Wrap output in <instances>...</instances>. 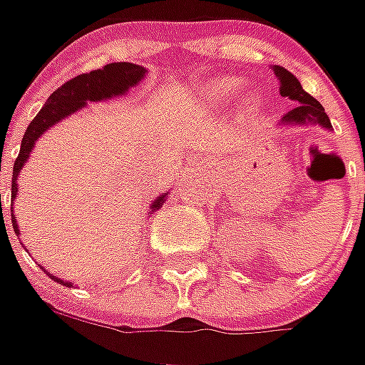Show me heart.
Returning <instances> with one entry per match:
<instances>
[{
	"label": "heart",
	"instance_id": "1",
	"mask_svg": "<svg viewBox=\"0 0 365 365\" xmlns=\"http://www.w3.org/2000/svg\"><path fill=\"white\" fill-rule=\"evenodd\" d=\"M228 93H230V95H234V93H236V86H228Z\"/></svg>",
	"mask_w": 365,
	"mask_h": 365
}]
</instances>
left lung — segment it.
Listing matches in <instances>:
<instances>
[{
	"instance_id": "left-lung-1",
	"label": "left lung",
	"mask_w": 365,
	"mask_h": 365,
	"mask_svg": "<svg viewBox=\"0 0 365 365\" xmlns=\"http://www.w3.org/2000/svg\"><path fill=\"white\" fill-rule=\"evenodd\" d=\"M274 74L279 78V93L281 96H289L291 101H299V107L293 110H289L283 117L284 123H319L323 127H331V120L327 117L325 108L321 107V103L317 98L309 95L303 91L301 82L297 81L295 74H291L289 70L283 66H274Z\"/></svg>"
}]
</instances>
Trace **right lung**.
Instances as JSON below:
<instances>
[{
	"label": "right lung",
	"instance_id": "add662e5",
	"mask_svg": "<svg viewBox=\"0 0 365 365\" xmlns=\"http://www.w3.org/2000/svg\"><path fill=\"white\" fill-rule=\"evenodd\" d=\"M143 74V66H137V64H131V62H113V64H107L105 68L91 70L86 74H78V76L70 78L68 82H64L60 88H56L52 95L48 96V101H46L42 110L34 117L30 127L24 133L21 147H19V155L16 158V163H14L11 200L16 197V192H18L16 178L19 175V170L24 168V161L30 155L36 139L48 127H52L60 119L68 117L70 113H74V110L84 107L86 101H105V98H110V96L115 95H123L129 86H135L137 82L141 81ZM163 197L165 195H161V197H158L153 202V210H159V206L163 204ZM14 218H16V214H11V224H14V230L18 234V224H16ZM50 279H54V277L50 274ZM54 281L64 284V287H72L70 283H64L62 279H54Z\"/></svg>",
	"mask_w": 365,
	"mask_h": 365
}]
</instances>
